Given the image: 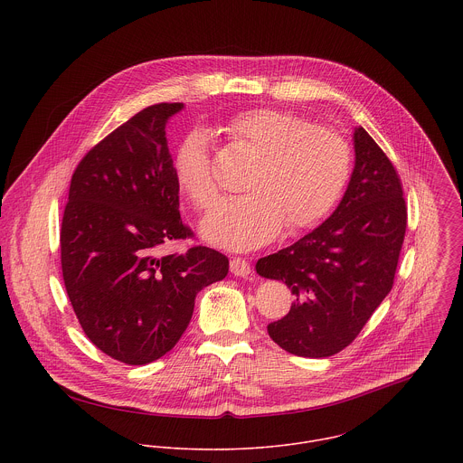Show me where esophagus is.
<instances>
[{
	"mask_svg": "<svg viewBox=\"0 0 463 463\" xmlns=\"http://www.w3.org/2000/svg\"><path fill=\"white\" fill-rule=\"evenodd\" d=\"M230 270H232L235 276L246 278V276L251 272V265H250L248 260H244V259L233 257V259L230 260Z\"/></svg>",
	"mask_w": 463,
	"mask_h": 463,
	"instance_id": "1",
	"label": "esophagus"
}]
</instances>
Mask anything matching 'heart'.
Listing matches in <instances>:
<instances>
[{
    "label": "heart",
    "mask_w": 463,
    "mask_h": 463,
    "mask_svg": "<svg viewBox=\"0 0 463 463\" xmlns=\"http://www.w3.org/2000/svg\"><path fill=\"white\" fill-rule=\"evenodd\" d=\"M222 133L233 147L255 156L244 189L224 199L203 222V235L221 246L251 250L272 241L283 228L296 233L321 222L342 196L351 175L349 142L290 110L255 109L230 118ZM175 180L199 210L219 198L208 140L187 133L173 155Z\"/></svg>",
    "instance_id": "obj_1"
}]
</instances>
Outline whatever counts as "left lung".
<instances>
[{
    "mask_svg": "<svg viewBox=\"0 0 463 463\" xmlns=\"http://www.w3.org/2000/svg\"><path fill=\"white\" fill-rule=\"evenodd\" d=\"M356 162L336 210L314 232L257 262L281 279L294 305L267 326L285 351L325 358L347 347L394 285L406 232L397 169L364 128L354 130Z\"/></svg>",
    "mask_w": 463,
    "mask_h": 463,
    "instance_id": "8db88e82",
    "label": "left lung"
}]
</instances>
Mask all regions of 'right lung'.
<instances>
[{
	"instance_id": "add662e5",
	"label": "right lung",
	"mask_w": 463,
	"mask_h": 463,
	"mask_svg": "<svg viewBox=\"0 0 463 463\" xmlns=\"http://www.w3.org/2000/svg\"><path fill=\"white\" fill-rule=\"evenodd\" d=\"M184 103L137 112L78 162L61 228L67 296L87 338L114 360L144 365L187 330L201 288L228 274L206 246L160 255L171 241H194L180 217V187L165 121Z\"/></svg>"
}]
</instances>
